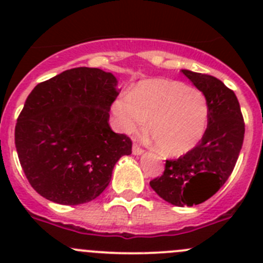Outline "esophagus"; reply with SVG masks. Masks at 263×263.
Returning <instances> with one entry per match:
<instances>
[{"mask_svg":"<svg viewBox=\"0 0 263 263\" xmlns=\"http://www.w3.org/2000/svg\"><path fill=\"white\" fill-rule=\"evenodd\" d=\"M132 152H133L134 155H142L143 154V150L141 147H139L138 145H134L133 146V150H132Z\"/></svg>","mask_w":263,"mask_h":263,"instance_id":"1","label":"esophagus"}]
</instances>
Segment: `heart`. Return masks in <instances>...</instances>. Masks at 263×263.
<instances>
[{"label":"heart","instance_id":"heart-1","mask_svg":"<svg viewBox=\"0 0 263 263\" xmlns=\"http://www.w3.org/2000/svg\"><path fill=\"white\" fill-rule=\"evenodd\" d=\"M116 124L125 133L145 126L155 146L167 157L192 152L204 138L210 121V106L200 90L180 81L152 79L139 81L129 96L113 101Z\"/></svg>","mask_w":263,"mask_h":263}]
</instances>
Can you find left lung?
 Wrapping results in <instances>:
<instances>
[{"label": "left lung", "instance_id": "8db88e82", "mask_svg": "<svg viewBox=\"0 0 263 263\" xmlns=\"http://www.w3.org/2000/svg\"><path fill=\"white\" fill-rule=\"evenodd\" d=\"M182 72L208 101L206 133L192 152L166 160L163 175L150 185L167 203L192 206L208 200L231 176L242 147L245 124L236 95L222 81L190 69Z\"/></svg>", "mask_w": 263, "mask_h": 263}]
</instances>
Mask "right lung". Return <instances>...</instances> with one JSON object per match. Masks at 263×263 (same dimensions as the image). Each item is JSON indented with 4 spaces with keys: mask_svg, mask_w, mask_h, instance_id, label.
Masks as SVG:
<instances>
[{
    "mask_svg": "<svg viewBox=\"0 0 263 263\" xmlns=\"http://www.w3.org/2000/svg\"><path fill=\"white\" fill-rule=\"evenodd\" d=\"M118 81L100 68L67 69L36 85L15 125L23 173L41 196L63 205L93 200L132 141L109 126Z\"/></svg>",
    "mask_w": 263,
    "mask_h": 263,
    "instance_id": "add662e5",
    "label": "right lung"
}]
</instances>
